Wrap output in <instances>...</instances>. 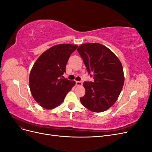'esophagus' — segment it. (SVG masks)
<instances>
[{
  "instance_id": "obj_1",
  "label": "esophagus",
  "mask_w": 152,
  "mask_h": 152,
  "mask_svg": "<svg viewBox=\"0 0 152 152\" xmlns=\"http://www.w3.org/2000/svg\"><path fill=\"white\" fill-rule=\"evenodd\" d=\"M75 84H76V86H82V82L81 81H76Z\"/></svg>"
}]
</instances>
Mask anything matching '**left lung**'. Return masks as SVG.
Here are the masks:
<instances>
[{
  "label": "left lung",
  "instance_id": "1",
  "mask_svg": "<svg viewBox=\"0 0 152 152\" xmlns=\"http://www.w3.org/2000/svg\"><path fill=\"white\" fill-rule=\"evenodd\" d=\"M93 82H84L82 105L93 112H102L115 103L124 83L122 64L117 56L104 45L86 43L77 48ZM93 75L90 74V73Z\"/></svg>",
  "mask_w": 152,
  "mask_h": 152
}]
</instances>
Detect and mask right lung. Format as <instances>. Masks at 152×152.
<instances>
[{
  "label": "right lung",
  "instance_id": "right-lung-1",
  "mask_svg": "<svg viewBox=\"0 0 152 152\" xmlns=\"http://www.w3.org/2000/svg\"><path fill=\"white\" fill-rule=\"evenodd\" d=\"M77 47L70 44L54 45L34 63L29 77L30 89L41 107L45 109L56 108L75 85V81L64 79L63 75L69 58Z\"/></svg>",
  "mask_w": 152,
  "mask_h": 152
}]
</instances>
